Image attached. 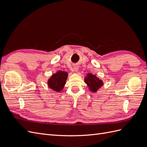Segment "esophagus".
<instances>
[{"instance_id":"34e87169","label":"esophagus","mask_w":147,"mask_h":147,"mask_svg":"<svg viewBox=\"0 0 147 147\" xmlns=\"http://www.w3.org/2000/svg\"><path fill=\"white\" fill-rule=\"evenodd\" d=\"M73 69H74V71H75V72H77L78 70V68L77 66H74Z\"/></svg>"}]
</instances>
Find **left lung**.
Segmentation results:
<instances>
[{"instance_id":"1","label":"left lung","mask_w":147,"mask_h":147,"mask_svg":"<svg viewBox=\"0 0 147 147\" xmlns=\"http://www.w3.org/2000/svg\"><path fill=\"white\" fill-rule=\"evenodd\" d=\"M84 82L88 84L89 89L92 92H96L97 90L103 85V82L101 80L91 74H87V77L84 78Z\"/></svg>"}]
</instances>
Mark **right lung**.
Listing matches in <instances>:
<instances>
[{"label":"right lung","mask_w":147,"mask_h":147,"mask_svg":"<svg viewBox=\"0 0 147 147\" xmlns=\"http://www.w3.org/2000/svg\"><path fill=\"white\" fill-rule=\"evenodd\" d=\"M67 76L68 74L66 72L59 71L53 74L51 77L48 80V86L55 91H61L65 85Z\"/></svg>","instance_id":"add662e5"}]
</instances>
